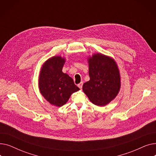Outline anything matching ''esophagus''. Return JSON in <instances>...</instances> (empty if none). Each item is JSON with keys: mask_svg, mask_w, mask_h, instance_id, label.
<instances>
[{"mask_svg": "<svg viewBox=\"0 0 156 156\" xmlns=\"http://www.w3.org/2000/svg\"><path fill=\"white\" fill-rule=\"evenodd\" d=\"M82 86H83V82H80V83L78 85V87L80 89L82 88Z\"/></svg>", "mask_w": 156, "mask_h": 156, "instance_id": "1", "label": "esophagus"}]
</instances>
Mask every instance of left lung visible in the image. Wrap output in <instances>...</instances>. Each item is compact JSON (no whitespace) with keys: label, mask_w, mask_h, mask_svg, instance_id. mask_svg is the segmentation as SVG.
<instances>
[{"label":"left lung","mask_w":156,"mask_h":156,"mask_svg":"<svg viewBox=\"0 0 156 156\" xmlns=\"http://www.w3.org/2000/svg\"><path fill=\"white\" fill-rule=\"evenodd\" d=\"M90 80L83 85L89 100L98 106H105L114 99L121 88L117 63L112 57L100 53L88 57Z\"/></svg>","instance_id":"8db88e82"}]
</instances>
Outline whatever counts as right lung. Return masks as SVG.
I'll list each match as a JSON object with an SVG mask.
<instances>
[{
  "label": "right lung",
  "instance_id": "obj_1",
  "mask_svg": "<svg viewBox=\"0 0 156 156\" xmlns=\"http://www.w3.org/2000/svg\"><path fill=\"white\" fill-rule=\"evenodd\" d=\"M65 62L61 56L52 57L43 64L39 74L40 92L47 101L57 107L64 105L71 94L80 90L68 74L62 72Z\"/></svg>",
  "mask_w": 156,
  "mask_h": 156
}]
</instances>
